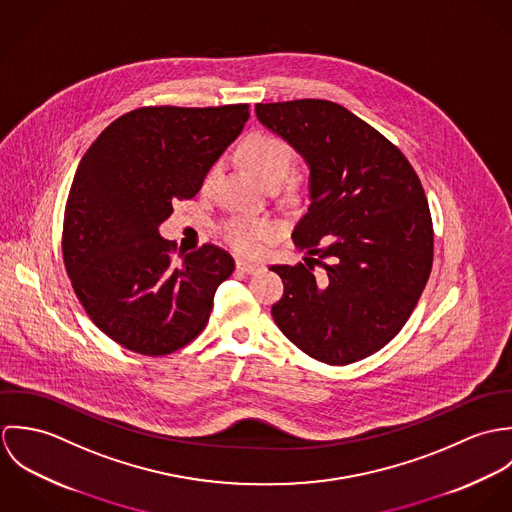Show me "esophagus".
Here are the masks:
<instances>
[{
	"label": "esophagus",
	"mask_w": 512,
	"mask_h": 512,
	"mask_svg": "<svg viewBox=\"0 0 512 512\" xmlns=\"http://www.w3.org/2000/svg\"><path fill=\"white\" fill-rule=\"evenodd\" d=\"M264 266L258 262H246V260H236V270L242 274H256L260 272Z\"/></svg>",
	"instance_id": "34e87169"
}]
</instances>
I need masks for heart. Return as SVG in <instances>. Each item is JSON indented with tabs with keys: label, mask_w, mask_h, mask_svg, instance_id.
Masks as SVG:
<instances>
[{
	"label": "heart",
	"mask_w": 512,
	"mask_h": 512,
	"mask_svg": "<svg viewBox=\"0 0 512 512\" xmlns=\"http://www.w3.org/2000/svg\"><path fill=\"white\" fill-rule=\"evenodd\" d=\"M240 163L264 185L280 183L292 167V147L280 136L256 132L246 136L238 146ZM213 171L207 179H211ZM280 234V226L268 219H236L224 226L226 242L240 254L254 256L262 250L264 242L274 240Z\"/></svg>",
	"instance_id": "obj_1"
}]
</instances>
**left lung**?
<instances>
[{
    "label": "left lung",
    "instance_id": "left-lung-1",
    "mask_svg": "<svg viewBox=\"0 0 512 512\" xmlns=\"http://www.w3.org/2000/svg\"><path fill=\"white\" fill-rule=\"evenodd\" d=\"M256 118L309 167V209L292 234L305 264L272 266L284 282L272 317L305 355L357 363L398 335L430 278L422 183L398 147L341 104H256Z\"/></svg>",
    "mask_w": 512,
    "mask_h": 512
}]
</instances>
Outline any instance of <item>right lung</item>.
<instances>
[{"mask_svg":"<svg viewBox=\"0 0 512 512\" xmlns=\"http://www.w3.org/2000/svg\"><path fill=\"white\" fill-rule=\"evenodd\" d=\"M248 116V104L138 108L82 155L65 209L63 258L88 317L128 351L169 355L205 329L234 260L205 244L173 266L159 226L175 201L199 193Z\"/></svg>","mask_w":512,"mask_h":512,"instance_id":"add662e5","label":"right lung"}]
</instances>
